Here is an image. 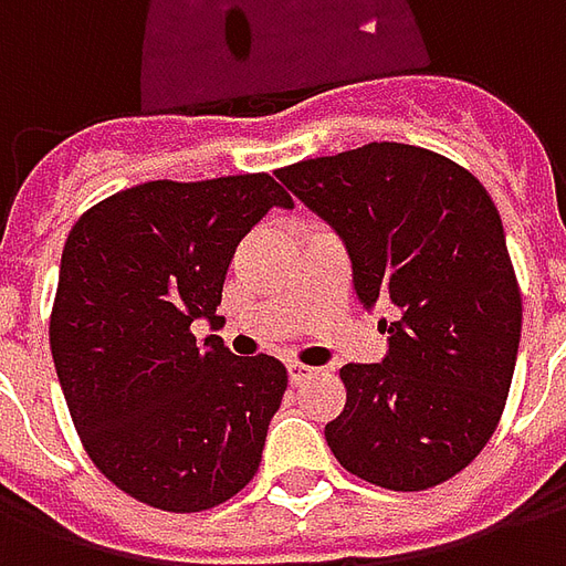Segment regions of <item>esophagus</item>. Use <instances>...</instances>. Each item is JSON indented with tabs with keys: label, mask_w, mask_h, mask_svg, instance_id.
I'll return each mask as SVG.
<instances>
[{
	"label": "esophagus",
	"mask_w": 566,
	"mask_h": 566,
	"mask_svg": "<svg viewBox=\"0 0 566 566\" xmlns=\"http://www.w3.org/2000/svg\"><path fill=\"white\" fill-rule=\"evenodd\" d=\"M308 373H312V367H303V364H296V360L287 364V379H291V385H300V381L306 379Z\"/></svg>",
	"instance_id": "34e87169"
}]
</instances>
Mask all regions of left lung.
<instances>
[{"mask_svg":"<svg viewBox=\"0 0 566 566\" xmlns=\"http://www.w3.org/2000/svg\"><path fill=\"white\" fill-rule=\"evenodd\" d=\"M275 175L345 242L364 308H397L379 321L381 364L339 369L348 397L324 427L336 461L391 491L461 473L503 416L522 339L497 206L463 166L397 142Z\"/></svg>","mask_w":566,"mask_h":566,"instance_id":"8db88e82","label":"left lung"}]
</instances>
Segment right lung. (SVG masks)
<instances>
[{"label":"right lung","mask_w":566,"mask_h":566,"mask_svg":"<svg viewBox=\"0 0 566 566\" xmlns=\"http://www.w3.org/2000/svg\"><path fill=\"white\" fill-rule=\"evenodd\" d=\"M266 172L148 181L84 211L63 248L51 355L84 449L124 494L202 512L254 479L287 369L235 357L190 324L218 321L235 245L270 209Z\"/></svg>","instance_id":"obj_1"}]
</instances>
